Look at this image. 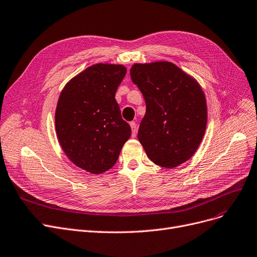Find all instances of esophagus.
I'll use <instances>...</instances> for the list:
<instances>
[{
  "mask_svg": "<svg viewBox=\"0 0 257 257\" xmlns=\"http://www.w3.org/2000/svg\"><path fill=\"white\" fill-rule=\"evenodd\" d=\"M130 127H131V130H132V137H136L137 122L136 121H130Z\"/></svg>",
  "mask_w": 257,
  "mask_h": 257,
  "instance_id": "1",
  "label": "esophagus"
}]
</instances>
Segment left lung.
I'll return each instance as SVG.
<instances>
[{
    "instance_id": "obj_1",
    "label": "left lung",
    "mask_w": 257,
    "mask_h": 257,
    "mask_svg": "<svg viewBox=\"0 0 257 257\" xmlns=\"http://www.w3.org/2000/svg\"><path fill=\"white\" fill-rule=\"evenodd\" d=\"M130 75L146 102L138 139L150 161L171 169L190 160L202 143L208 118L198 82L166 61L133 64Z\"/></svg>"
}]
</instances>
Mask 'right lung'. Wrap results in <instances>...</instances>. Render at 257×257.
Here are the masks:
<instances>
[{"mask_svg":"<svg viewBox=\"0 0 257 257\" xmlns=\"http://www.w3.org/2000/svg\"><path fill=\"white\" fill-rule=\"evenodd\" d=\"M126 72L124 65H92L72 77L59 97L54 117L59 143L75 166L92 174L112 168L131 136L115 99Z\"/></svg>","mask_w":257,"mask_h":257,"instance_id":"add662e5","label":"right lung"}]
</instances>
